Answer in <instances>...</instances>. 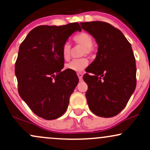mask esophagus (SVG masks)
<instances>
[{
    "label": "esophagus",
    "instance_id": "esophagus-1",
    "mask_svg": "<svg viewBox=\"0 0 150 150\" xmlns=\"http://www.w3.org/2000/svg\"><path fill=\"white\" fill-rule=\"evenodd\" d=\"M77 76H78L79 79H80V80H82V76H83V74H82V73H77Z\"/></svg>",
    "mask_w": 150,
    "mask_h": 150
}]
</instances>
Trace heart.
Wrapping results in <instances>:
<instances>
[{"instance_id":"1","label":"heart","mask_w":150,"mask_h":150,"mask_svg":"<svg viewBox=\"0 0 150 150\" xmlns=\"http://www.w3.org/2000/svg\"><path fill=\"white\" fill-rule=\"evenodd\" d=\"M74 41L77 44L82 46L84 49L82 51V55H90L93 52V39L89 34L81 32L74 37ZM71 54V45L69 42H65L62 48V56L63 59L68 61ZM88 65V60L86 58H80L74 59L65 65V68L75 72H80L83 70Z\"/></svg>"}]
</instances>
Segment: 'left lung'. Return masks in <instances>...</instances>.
<instances>
[{
  "label": "left lung",
  "mask_w": 150,
  "mask_h": 150,
  "mask_svg": "<svg viewBox=\"0 0 150 150\" xmlns=\"http://www.w3.org/2000/svg\"><path fill=\"white\" fill-rule=\"evenodd\" d=\"M95 39L97 57L85 70L88 85L86 98L89 109L98 116L118 114L136 87V63L130 44L123 34L107 22H81Z\"/></svg>",
  "instance_id": "left-lung-1"
}]
</instances>
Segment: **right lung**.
I'll use <instances>...</instances> for the list:
<instances>
[{
  "label": "right lung",
  "instance_id": "obj_1",
  "mask_svg": "<svg viewBox=\"0 0 150 150\" xmlns=\"http://www.w3.org/2000/svg\"><path fill=\"white\" fill-rule=\"evenodd\" d=\"M81 30L77 22L38 26L20 44L15 68L19 94L44 119H56L66 111L78 84L75 71L62 70V48L72 34Z\"/></svg>",
  "mask_w": 150,
  "mask_h": 150
}]
</instances>
